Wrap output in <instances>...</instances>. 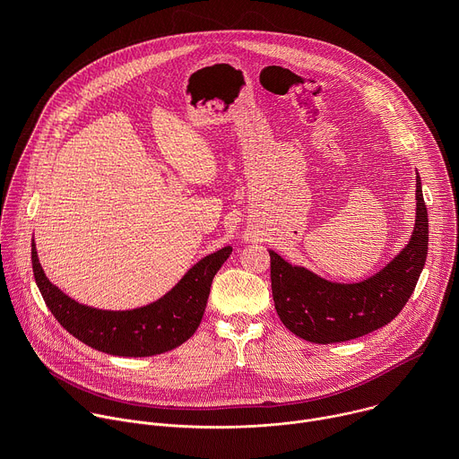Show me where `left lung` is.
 Returning <instances> with one entry per match:
<instances>
[{"label":"left lung","mask_w":459,"mask_h":459,"mask_svg":"<svg viewBox=\"0 0 459 459\" xmlns=\"http://www.w3.org/2000/svg\"><path fill=\"white\" fill-rule=\"evenodd\" d=\"M429 250V216L416 176V223L405 248L359 283H334L271 254L274 307L287 329L310 343H342L381 329L412 296Z\"/></svg>","instance_id":"1"}]
</instances>
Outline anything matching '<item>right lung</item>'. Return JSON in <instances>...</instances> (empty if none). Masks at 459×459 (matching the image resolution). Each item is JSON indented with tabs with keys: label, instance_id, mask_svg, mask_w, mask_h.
Masks as SVG:
<instances>
[{
	"label": "right lung",
	"instance_id": "1",
	"mask_svg": "<svg viewBox=\"0 0 459 459\" xmlns=\"http://www.w3.org/2000/svg\"><path fill=\"white\" fill-rule=\"evenodd\" d=\"M223 247L200 259L158 301L133 310H101L78 303L45 276L32 239V271L36 285L65 331L85 345L112 356L145 358L169 352L198 329L212 280L230 255Z\"/></svg>",
	"mask_w": 459,
	"mask_h": 459
}]
</instances>
